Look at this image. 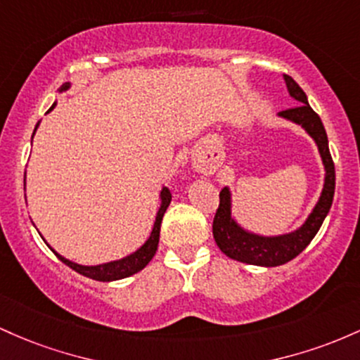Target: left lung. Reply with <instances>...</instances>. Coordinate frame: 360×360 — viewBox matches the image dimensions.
<instances>
[{
  "label": "left lung",
  "mask_w": 360,
  "mask_h": 360,
  "mask_svg": "<svg viewBox=\"0 0 360 360\" xmlns=\"http://www.w3.org/2000/svg\"><path fill=\"white\" fill-rule=\"evenodd\" d=\"M285 86H288L289 96L296 100L294 108L278 112V117L297 124L308 132L311 139L318 146V153L325 168V180L318 202L311 209L308 217L300 228L284 234H274L265 236L246 229L236 221L233 214V195L229 187H224L219 193V209L212 223V234L217 246L226 257L233 260L243 262V264L258 265V267H277V265L288 264L294 257H297L302 250L311 243L316 236L318 229L321 228L326 214L330 212L335 193V165L328 149V137L323 127L320 115L309 107L308 96L302 88L288 75H284Z\"/></svg>",
  "instance_id": "obj_1"
}]
</instances>
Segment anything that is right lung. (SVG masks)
I'll list each match as a JSON object with an SVG mask.
<instances>
[{"label":"right lung","mask_w":360,"mask_h":360,"mask_svg":"<svg viewBox=\"0 0 360 360\" xmlns=\"http://www.w3.org/2000/svg\"><path fill=\"white\" fill-rule=\"evenodd\" d=\"M71 88V82H66L63 84V86L59 88V93L63 91H68ZM56 107V102L52 103V107L49 108V112L52 108ZM40 120L37 122V126L34 129V134L35 131H37ZM34 134H32V139H34ZM23 184H25V180H23ZM169 202H172V193L168 192L167 187L161 188L160 192V209L158 212H156V219H155V224H153V229H151V234H149V238L146 241H144L143 245L139 246V248L136 250V252H132L131 255L124 257V258H119V260H112V262H105V264H98V265H82V264H76V262L72 260H68V258H64L63 255H59L58 252H56L52 246L46 243L52 252L56 253V257L59 258L63 264H66L68 267H71L72 270H76L78 274H82L84 277H90L93 281H100V282H112V281H119V278H126V277H131L134 276V274L139 272V270H143L146 265L151 262V258L155 257L156 250H158V243H160V228H161V219H163L165 212H167V207L169 205Z\"/></svg>","instance_id":"1"}]
</instances>
